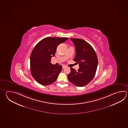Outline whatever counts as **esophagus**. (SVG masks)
Listing matches in <instances>:
<instances>
[{"instance_id": "obj_1", "label": "esophagus", "mask_w": 128, "mask_h": 128, "mask_svg": "<svg viewBox=\"0 0 128 128\" xmlns=\"http://www.w3.org/2000/svg\"><path fill=\"white\" fill-rule=\"evenodd\" d=\"M66 67V66L63 65L62 66V68L63 69H64V68H65Z\"/></svg>"}]
</instances>
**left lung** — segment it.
<instances>
[{
    "mask_svg": "<svg viewBox=\"0 0 128 128\" xmlns=\"http://www.w3.org/2000/svg\"><path fill=\"white\" fill-rule=\"evenodd\" d=\"M76 49L74 60L79 64L78 71L70 68L68 79L76 86L87 85L94 78L96 72L98 60L95 51L90 44L84 40L70 38Z\"/></svg>",
    "mask_w": 128,
    "mask_h": 128,
    "instance_id": "obj_1",
    "label": "left lung"
}]
</instances>
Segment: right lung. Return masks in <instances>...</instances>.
<instances>
[{
	"mask_svg": "<svg viewBox=\"0 0 128 128\" xmlns=\"http://www.w3.org/2000/svg\"><path fill=\"white\" fill-rule=\"evenodd\" d=\"M68 39L66 37H47L34 46L30 55V66L32 76L37 82L46 86L56 81L62 67L52 65L50 59L55 56L58 46Z\"/></svg>",
	"mask_w": 128,
	"mask_h": 128,
	"instance_id": "right-lung-1",
	"label": "right lung"
}]
</instances>
